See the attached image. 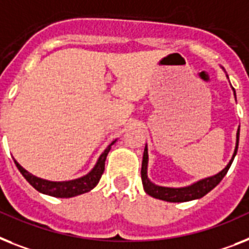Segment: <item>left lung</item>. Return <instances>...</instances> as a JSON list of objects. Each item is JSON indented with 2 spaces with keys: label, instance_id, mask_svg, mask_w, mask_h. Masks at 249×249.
<instances>
[{
  "label": "left lung",
  "instance_id": "8db88e82",
  "mask_svg": "<svg viewBox=\"0 0 249 249\" xmlns=\"http://www.w3.org/2000/svg\"><path fill=\"white\" fill-rule=\"evenodd\" d=\"M234 90V88H233ZM234 96H235V91H234ZM238 143H239V128L237 132V143H235V150H234L233 157H231V161L228 163V165L224 168L221 172L213 177H207L201 180H197L196 183L191 184L187 187H180V188H172V187H161L158 184L153 183L151 180L147 178V163H149V155H147V146H145L142 157V166H141V179H142L143 190L147 195L151 197L159 198V200L168 201V202H187V201L197 200L201 198L205 195H207L213 188L220 183L225 174L228 173V170L231 168V163H233L234 157L237 155L238 151Z\"/></svg>",
  "mask_w": 249,
  "mask_h": 249
}]
</instances>
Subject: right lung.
<instances>
[{
    "mask_svg": "<svg viewBox=\"0 0 249 249\" xmlns=\"http://www.w3.org/2000/svg\"><path fill=\"white\" fill-rule=\"evenodd\" d=\"M117 140L112 141V142L108 145L103 154L99 157L96 164L94 165L89 173L84 177H80L77 179L72 180H65V182H52V180L42 179V178H38V177L33 176L32 173H29L28 170H25L20 164L14 160L18 166V169L20 170V173L24 176L29 183L32 184L36 191L42 192L44 195H49V196L53 197H61V198H69V197H75L79 196V195L86 194L91 191L96 184L99 183L100 178H102V174L104 173V166H106V159L107 155L109 153L110 147Z\"/></svg>",
    "mask_w": 249,
    "mask_h": 249,
    "instance_id": "obj_1",
    "label": "right lung"
}]
</instances>
